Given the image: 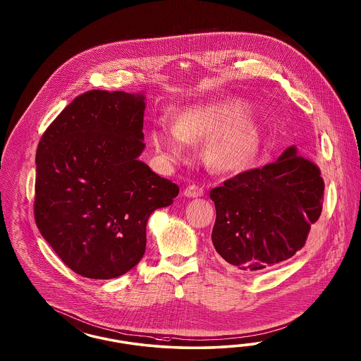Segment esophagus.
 <instances>
[{"label": "esophagus", "mask_w": 361, "mask_h": 361, "mask_svg": "<svg viewBox=\"0 0 361 361\" xmlns=\"http://www.w3.org/2000/svg\"><path fill=\"white\" fill-rule=\"evenodd\" d=\"M184 195L186 197H192V198L204 196V189L200 185L193 184V185H189L186 188L185 190H184Z\"/></svg>", "instance_id": "1"}]
</instances>
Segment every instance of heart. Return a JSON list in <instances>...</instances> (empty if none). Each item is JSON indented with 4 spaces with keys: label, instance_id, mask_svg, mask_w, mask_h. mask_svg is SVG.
Segmentation results:
<instances>
[{
    "label": "heart",
    "instance_id": "obj_1",
    "mask_svg": "<svg viewBox=\"0 0 361 361\" xmlns=\"http://www.w3.org/2000/svg\"><path fill=\"white\" fill-rule=\"evenodd\" d=\"M250 109L247 102L235 98L190 107L177 116L175 124L160 121L153 126V148L166 163H177L185 160L186 142H208L209 164L224 172H238L252 163L262 142Z\"/></svg>",
    "mask_w": 361,
    "mask_h": 361
}]
</instances>
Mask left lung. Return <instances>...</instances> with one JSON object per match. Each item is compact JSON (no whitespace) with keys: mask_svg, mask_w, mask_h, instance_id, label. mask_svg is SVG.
<instances>
[{"mask_svg":"<svg viewBox=\"0 0 361 361\" xmlns=\"http://www.w3.org/2000/svg\"><path fill=\"white\" fill-rule=\"evenodd\" d=\"M212 240L224 262L257 273L287 261L306 245L323 207L324 181L315 163L290 147L262 168L213 188Z\"/></svg>","mask_w":361,"mask_h":361,"instance_id":"left-lung-1","label":"left lung"}]
</instances>
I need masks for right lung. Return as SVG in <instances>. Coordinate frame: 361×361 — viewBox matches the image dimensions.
I'll return each instance as SVG.
<instances>
[{
    "label": "right lung",
    "mask_w": 361,
    "mask_h": 361,
    "mask_svg": "<svg viewBox=\"0 0 361 361\" xmlns=\"http://www.w3.org/2000/svg\"><path fill=\"white\" fill-rule=\"evenodd\" d=\"M144 95L91 90L74 99L37 148L34 219L68 269L111 279L145 252L147 221L178 186L137 157Z\"/></svg>",
    "instance_id": "right-lung-1"
}]
</instances>
